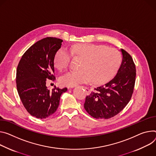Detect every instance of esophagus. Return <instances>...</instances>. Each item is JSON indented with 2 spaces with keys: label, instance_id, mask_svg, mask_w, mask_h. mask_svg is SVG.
<instances>
[{
  "label": "esophagus",
  "instance_id": "esophagus-1",
  "mask_svg": "<svg viewBox=\"0 0 156 156\" xmlns=\"http://www.w3.org/2000/svg\"><path fill=\"white\" fill-rule=\"evenodd\" d=\"M83 88L84 90H85V91H86L87 93H89V92H90V90H89L88 88L85 87H83Z\"/></svg>",
  "mask_w": 156,
  "mask_h": 156
}]
</instances>
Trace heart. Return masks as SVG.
Masks as SVG:
<instances>
[{"instance_id":"heart-1","label":"heart","mask_w":156,"mask_h":156,"mask_svg":"<svg viewBox=\"0 0 156 156\" xmlns=\"http://www.w3.org/2000/svg\"><path fill=\"white\" fill-rule=\"evenodd\" d=\"M70 51L75 57L83 59L80 70L71 71L62 76L61 84L66 87H75L93 80L95 84H101L115 73L119 68L121 57L115 48L94 44H81L71 47ZM72 55L61 48L55 56V66L59 70L66 69L69 64Z\"/></svg>"}]
</instances>
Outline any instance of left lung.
<instances>
[{
    "mask_svg": "<svg viewBox=\"0 0 156 156\" xmlns=\"http://www.w3.org/2000/svg\"><path fill=\"white\" fill-rule=\"evenodd\" d=\"M122 62L116 76L86 97L84 108L96 119H109L118 115L131 100L136 81V66L131 56L123 49Z\"/></svg>",
    "mask_w": 156,
    "mask_h": 156,
    "instance_id": "8db88e82",
    "label": "left lung"
}]
</instances>
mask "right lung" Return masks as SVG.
Masks as SVG:
<instances>
[{
    "label": "right lung",
    "mask_w": 156,
    "mask_h": 156,
    "mask_svg": "<svg viewBox=\"0 0 156 156\" xmlns=\"http://www.w3.org/2000/svg\"><path fill=\"white\" fill-rule=\"evenodd\" d=\"M63 40L55 37L41 39L28 49L22 56L17 68V89L21 101L32 116L45 119L58 108L60 98L66 88L46 86L48 79L54 80L55 56Z\"/></svg>",
    "instance_id": "1"
}]
</instances>
